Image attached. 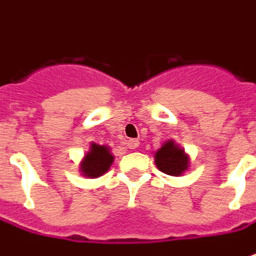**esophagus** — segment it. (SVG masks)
<instances>
[{
  "instance_id": "34e87169",
  "label": "esophagus",
  "mask_w": 256,
  "mask_h": 256,
  "mask_svg": "<svg viewBox=\"0 0 256 256\" xmlns=\"http://www.w3.org/2000/svg\"><path fill=\"white\" fill-rule=\"evenodd\" d=\"M126 146H128L130 150H135V148L140 146V141H138V140H130L128 144H126Z\"/></svg>"
}]
</instances>
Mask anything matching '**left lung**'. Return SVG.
<instances>
[{"instance_id":"1","label":"left lung","mask_w":256,"mask_h":256,"mask_svg":"<svg viewBox=\"0 0 256 256\" xmlns=\"http://www.w3.org/2000/svg\"><path fill=\"white\" fill-rule=\"evenodd\" d=\"M154 158L158 170L172 176H180L190 166V156L172 140L164 144L155 152Z\"/></svg>"}]
</instances>
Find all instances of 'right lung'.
<instances>
[{
  "mask_svg": "<svg viewBox=\"0 0 256 256\" xmlns=\"http://www.w3.org/2000/svg\"><path fill=\"white\" fill-rule=\"evenodd\" d=\"M114 162V155L110 152V148L105 145L91 144L90 151L85 154L84 160L81 161L80 171L84 176L98 178L111 168Z\"/></svg>",
  "mask_w": 256,
  "mask_h": 256,
  "instance_id": "1",
  "label": "right lung"
}]
</instances>
